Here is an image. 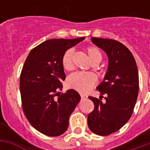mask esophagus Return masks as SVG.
<instances>
[{"mask_svg": "<svg viewBox=\"0 0 150 150\" xmlns=\"http://www.w3.org/2000/svg\"><path fill=\"white\" fill-rule=\"evenodd\" d=\"M80 96H81V97H82V99H86V98H87V96H86V95H85V94L80 93Z\"/></svg>", "mask_w": 150, "mask_h": 150, "instance_id": "esophagus-1", "label": "esophagus"}]
</instances>
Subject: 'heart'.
Listing matches in <instances>:
<instances>
[{"label": "heart", "mask_w": 150, "mask_h": 150, "mask_svg": "<svg viewBox=\"0 0 150 150\" xmlns=\"http://www.w3.org/2000/svg\"><path fill=\"white\" fill-rule=\"evenodd\" d=\"M86 52L91 62L98 64L102 61L103 55L100 49L96 47H86ZM73 55L74 50L70 48L64 52L62 56L61 63L65 70H71L73 68ZM96 82V76L93 73L77 71L71 74L68 79V86L71 89H74L81 93L88 91L89 89L95 86Z\"/></svg>", "instance_id": "obj_1"}]
</instances>
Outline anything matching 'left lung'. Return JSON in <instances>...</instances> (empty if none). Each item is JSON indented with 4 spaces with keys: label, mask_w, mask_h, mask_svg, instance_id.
Segmentation results:
<instances>
[{
    "label": "left lung",
    "mask_w": 150,
    "mask_h": 150,
    "mask_svg": "<svg viewBox=\"0 0 150 150\" xmlns=\"http://www.w3.org/2000/svg\"><path fill=\"white\" fill-rule=\"evenodd\" d=\"M91 40L106 52L109 65L104 80L96 88L101 94L100 100L89 96L94 109L87 122L93 132L105 136L118 131L130 119L139 94V71L132 54L124 44L109 39ZM103 95L105 102H102Z\"/></svg>",
    "instance_id": "left-lung-1"
}]
</instances>
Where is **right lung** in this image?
Returning a JSON list of instances; mask_svg holds the SVG:
<instances>
[{
  "label": "right lung",
  "mask_w": 150,
  "mask_h": 150,
  "mask_svg": "<svg viewBox=\"0 0 150 150\" xmlns=\"http://www.w3.org/2000/svg\"><path fill=\"white\" fill-rule=\"evenodd\" d=\"M84 39L47 40L33 48L25 61L20 75L22 110L30 125L43 135L58 136L65 132L69 117L80 101L74 89L61 94L57 91L66 78L63 54Z\"/></svg>",
  "instance_id": "right-lung-1"
}]
</instances>
